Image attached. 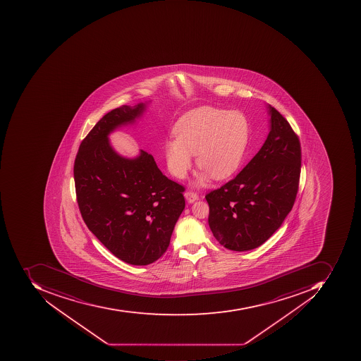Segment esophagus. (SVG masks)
I'll use <instances>...</instances> for the list:
<instances>
[{"label": "esophagus", "instance_id": "34e87169", "mask_svg": "<svg viewBox=\"0 0 361 361\" xmlns=\"http://www.w3.org/2000/svg\"><path fill=\"white\" fill-rule=\"evenodd\" d=\"M184 197H185L186 202L190 204L194 203L195 200H198L197 194L194 193V192H186L184 194Z\"/></svg>", "mask_w": 361, "mask_h": 361}]
</instances>
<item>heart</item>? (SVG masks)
I'll use <instances>...</instances> for the list:
<instances>
[{
    "mask_svg": "<svg viewBox=\"0 0 361 361\" xmlns=\"http://www.w3.org/2000/svg\"><path fill=\"white\" fill-rule=\"evenodd\" d=\"M250 123L240 111L203 106L182 116L175 127L176 139L165 142L168 170L183 179L193 164L203 168L195 186H204L212 177L222 180L233 175L243 161L250 140Z\"/></svg>",
    "mask_w": 361,
    "mask_h": 361,
    "instance_id": "obj_1",
    "label": "heart"
}]
</instances>
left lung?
Wrapping results in <instances>:
<instances>
[{"label": "left lung", "mask_w": 361, "mask_h": 361, "mask_svg": "<svg viewBox=\"0 0 361 361\" xmlns=\"http://www.w3.org/2000/svg\"><path fill=\"white\" fill-rule=\"evenodd\" d=\"M268 137L252 161L231 181L206 195L210 230L228 250L246 252L262 245L282 226L300 182V140L271 105Z\"/></svg>", "instance_id": "8db88e82"}]
</instances>
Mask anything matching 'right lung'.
<instances>
[{
	"label": "right lung",
	"instance_id": "add662e5",
	"mask_svg": "<svg viewBox=\"0 0 361 361\" xmlns=\"http://www.w3.org/2000/svg\"><path fill=\"white\" fill-rule=\"evenodd\" d=\"M151 101L107 113L81 142L73 166L85 224L116 257L147 266L163 256L185 207L183 186L168 179L153 156L118 153L109 135L137 125Z\"/></svg>",
	"mask_w": 361,
	"mask_h": 361
}]
</instances>
